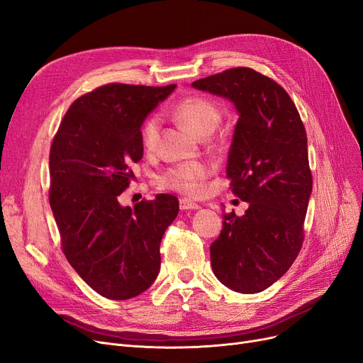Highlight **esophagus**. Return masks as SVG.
<instances>
[{"instance_id": "obj_1", "label": "esophagus", "mask_w": 363, "mask_h": 363, "mask_svg": "<svg viewBox=\"0 0 363 363\" xmlns=\"http://www.w3.org/2000/svg\"><path fill=\"white\" fill-rule=\"evenodd\" d=\"M179 208H181V211H197V209H200V206L197 203L191 202V200H189V199H181L179 200Z\"/></svg>"}]
</instances>
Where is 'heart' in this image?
I'll return each mask as SVG.
<instances>
[{
  "label": "heart",
  "mask_w": 363,
  "mask_h": 363,
  "mask_svg": "<svg viewBox=\"0 0 363 363\" xmlns=\"http://www.w3.org/2000/svg\"><path fill=\"white\" fill-rule=\"evenodd\" d=\"M173 115L179 123L189 127L199 136H208L221 121L220 107L202 96H189L173 107ZM145 150L152 151L160 139V119L146 118L140 131ZM211 167L205 161H185L164 170L158 177L160 186L186 196H197L203 191L205 181L209 178Z\"/></svg>",
  "instance_id": "obj_1"
}]
</instances>
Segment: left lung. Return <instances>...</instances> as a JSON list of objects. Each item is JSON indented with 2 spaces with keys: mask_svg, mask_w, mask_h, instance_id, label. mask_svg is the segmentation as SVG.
I'll list each match as a JSON object with an SVG mask.
<instances>
[{
  "mask_svg": "<svg viewBox=\"0 0 363 363\" xmlns=\"http://www.w3.org/2000/svg\"><path fill=\"white\" fill-rule=\"evenodd\" d=\"M193 86L236 106L225 174L232 193L250 203L242 217L223 213V230L211 245L212 271L225 287L259 293L289 271L303 244L313 190L306 131L287 91L248 67Z\"/></svg>",
  "mask_w": 363,
  "mask_h": 363,
  "instance_id": "obj_1",
  "label": "left lung"
}]
</instances>
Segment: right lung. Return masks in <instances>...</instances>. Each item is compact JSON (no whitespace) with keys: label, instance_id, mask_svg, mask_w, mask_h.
<instances>
[{"label":"right lung","instance_id":"obj_1","mask_svg":"<svg viewBox=\"0 0 363 363\" xmlns=\"http://www.w3.org/2000/svg\"><path fill=\"white\" fill-rule=\"evenodd\" d=\"M177 85L107 84L72 103L49 154V202L61 248L101 296H138L160 271V242L179 211L178 199L157 194L133 208L119 196L143 157L140 127Z\"/></svg>","mask_w":363,"mask_h":363}]
</instances>
